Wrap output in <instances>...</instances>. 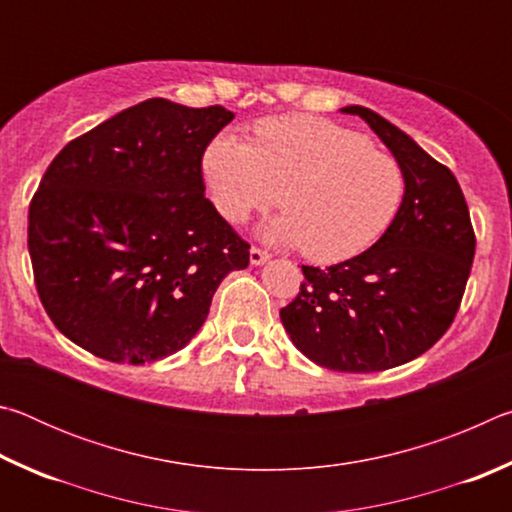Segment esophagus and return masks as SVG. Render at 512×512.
<instances>
[{
	"label": "esophagus",
	"instance_id": "esophagus-1",
	"mask_svg": "<svg viewBox=\"0 0 512 512\" xmlns=\"http://www.w3.org/2000/svg\"><path fill=\"white\" fill-rule=\"evenodd\" d=\"M268 259H271V255L266 253V250H262V248H250V264L253 266H262V264H266Z\"/></svg>",
	"mask_w": 512,
	"mask_h": 512
}]
</instances>
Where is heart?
Masks as SVG:
<instances>
[{"mask_svg": "<svg viewBox=\"0 0 512 512\" xmlns=\"http://www.w3.org/2000/svg\"><path fill=\"white\" fill-rule=\"evenodd\" d=\"M203 173L212 203L230 223H244L280 198L287 212L268 221L262 237L305 246V255L323 264L375 244L404 196L395 158L350 128L307 115L259 121L255 142L219 133L203 155Z\"/></svg>", "mask_w": 512, "mask_h": 512, "instance_id": "b5f03b06", "label": "heart"}]
</instances>
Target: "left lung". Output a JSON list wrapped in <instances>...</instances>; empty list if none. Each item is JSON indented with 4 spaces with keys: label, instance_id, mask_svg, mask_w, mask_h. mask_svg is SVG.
<instances>
[{
    "label": "left lung",
    "instance_id": "1",
    "mask_svg": "<svg viewBox=\"0 0 512 512\" xmlns=\"http://www.w3.org/2000/svg\"><path fill=\"white\" fill-rule=\"evenodd\" d=\"M359 115L404 173V196L384 235L329 268L302 266L296 300L280 309L296 348L336 372H379L427 352L461 305L474 230L461 185L445 164L363 106Z\"/></svg>",
    "mask_w": 512,
    "mask_h": 512
}]
</instances>
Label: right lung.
<instances>
[{
  "label": "right lung",
  "mask_w": 512,
  "mask_h": 512,
  "mask_svg": "<svg viewBox=\"0 0 512 512\" xmlns=\"http://www.w3.org/2000/svg\"><path fill=\"white\" fill-rule=\"evenodd\" d=\"M223 106L146 99L69 142L29 207L38 296L69 341L112 363L183 350L248 244L205 198Z\"/></svg>",
  "instance_id": "1"
}]
</instances>
